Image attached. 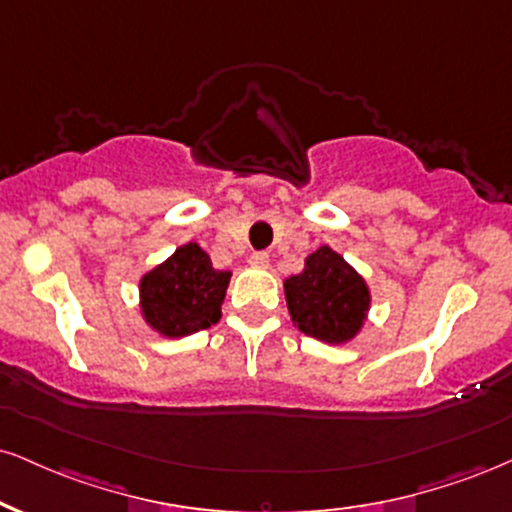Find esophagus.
<instances>
[{"label": "esophagus", "mask_w": 512, "mask_h": 512, "mask_svg": "<svg viewBox=\"0 0 512 512\" xmlns=\"http://www.w3.org/2000/svg\"><path fill=\"white\" fill-rule=\"evenodd\" d=\"M250 264H252V267H257V269L269 267V255H267V252H252Z\"/></svg>", "instance_id": "1"}]
</instances>
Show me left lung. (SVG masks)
Instances as JSON below:
<instances>
[{
  "label": "left lung",
  "mask_w": 512,
  "mask_h": 512,
  "mask_svg": "<svg viewBox=\"0 0 512 512\" xmlns=\"http://www.w3.org/2000/svg\"><path fill=\"white\" fill-rule=\"evenodd\" d=\"M293 324L324 343H348L365 324L372 295L365 279L329 245L307 255L305 269L283 281Z\"/></svg>",
  "instance_id": "8db88e82"
}]
</instances>
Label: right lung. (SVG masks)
Segmentation results:
<instances>
[{
	"label": "right lung",
	"instance_id": "obj_1",
	"mask_svg": "<svg viewBox=\"0 0 512 512\" xmlns=\"http://www.w3.org/2000/svg\"><path fill=\"white\" fill-rule=\"evenodd\" d=\"M231 272H219L197 243L174 255L140 279V312L166 338L190 336L221 319Z\"/></svg>",
	"mask_w": 512,
	"mask_h": 512
}]
</instances>
